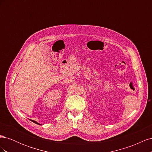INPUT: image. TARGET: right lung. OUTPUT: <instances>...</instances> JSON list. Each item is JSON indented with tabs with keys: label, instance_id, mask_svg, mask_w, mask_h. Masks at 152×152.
I'll return each instance as SVG.
<instances>
[{
	"label": "right lung",
	"instance_id": "1",
	"mask_svg": "<svg viewBox=\"0 0 152 152\" xmlns=\"http://www.w3.org/2000/svg\"><path fill=\"white\" fill-rule=\"evenodd\" d=\"M31 122H34L35 124H38V125H40V124H39V123H38L37 122H36V121H33V120H30Z\"/></svg>",
	"mask_w": 152,
	"mask_h": 152
}]
</instances>
